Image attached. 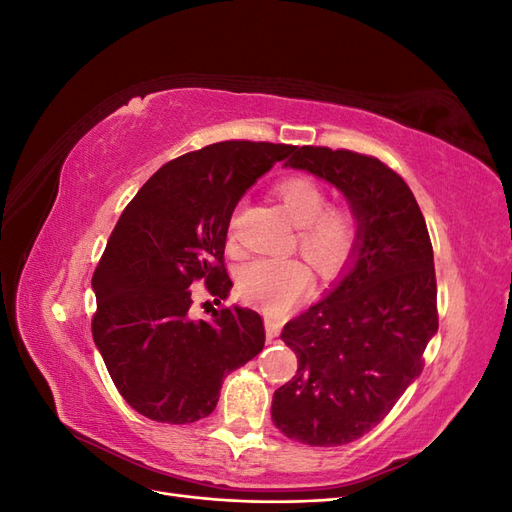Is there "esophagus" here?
I'll return each mask as SVG.
<instances>
[{"label":"esophagus","mask_w":512,"mask_h":512,"mask_svg":"<svg viewBox=\"0 0 512 512\" xmlns=\"http://www.w3.org/2000/svg\"><path fill=\"white\" fill-rule=\"evenodd\" d=\"M280 327H282V322L277 320V318H273V316H267L265 318V329H267V344H271L273 339L280 335Z\"/></svg>","instance_id":"esophagus-1"}]
</instances>
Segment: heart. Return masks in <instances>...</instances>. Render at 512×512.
<instances>
[{
    "label": "heart",
    "instance_id": "obj_1",
    "mask_svg": "<svg viewBox=\"0 0 512 512\" xmlns=\"http://www.w3.org/2000/svg\"><path fill=\"white\" fill-rule=\"evenodd\" d=\"M275 194L299 228L303 254L322 271L344 265L356 247V215L348 207H327V190L309 175L277 181ZM245 299L284 312L312 288V271L299 258H256L239 273Z\"/></svg>",
    "mask_w": 512,
    "mask_h": 512
}]
</instances>
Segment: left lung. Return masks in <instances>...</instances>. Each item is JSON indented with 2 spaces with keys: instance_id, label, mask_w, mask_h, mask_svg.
Masks as SVG:
<instances>
[{
  "instance_id": "1",
  "label": "left lung",
  "mask_w": 512,
  "mask_h": 512,
  "mask_svg": "<svg viewBox=\"0 0 512 512\" xmlns=\"http://www.w3.org/2000/svg\"><path fill=\"white\" fill-rule=\"evenodd\" d=\"M346 196L356 247L333 290L286 322L297 374L275 391L271 418L286 438L342 446L374 429L421 376L438 331V288L427 224L408 183L378 158L297 147L284 164Z\"/></svg>"
}]
</instances>
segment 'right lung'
<instances>
[{
    "mask_svg": "<svg viewBox=\"0 0 512 512\" xmlns=\"http://www.w3.org/2000/svg\"><path fill=\"white\" fill-rule=\"evenodd\" d=\"M294 145L224 141L166 162L123 209L91 277V333L117 391L151 421L185 425L218 406L224 378L265 346L247 307L192 318L205 280L220 305L232 288L226 232L241 196Z\"/></svg>",
    "mask_w": 512,
    "mask_h": 512,
    "instance_id": "1",
    "label": "right lung"
}]
</instances>
